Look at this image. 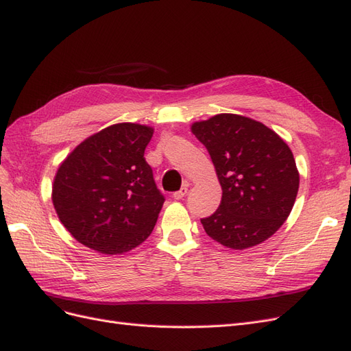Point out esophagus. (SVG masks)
<instances>
[{"label": "esophagus", "instance_id": "esophagus-1", "mask_svg": "<svg viewBox=\"0 0 351 351\" xmlns=\"http://www.w3.org/2000/svg\"><path fill=\"white\" fill-rule=\"evenodd\" d=\"M186 193H188V186H186V185H184V186L181 188V190L173 193V199H175V200H182L184 197L186 195Z\"/></svg>", "mask_w": 351, "mask_h": 351}]
</instances>
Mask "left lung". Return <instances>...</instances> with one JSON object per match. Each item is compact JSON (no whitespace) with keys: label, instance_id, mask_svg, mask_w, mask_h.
<instances>
[{"label":"left lung","instance_id":"obj_1","mask_svg":"<svg viewBox=\"0 0 351 351\" xmlns=\"http://www.w3.org/2000/svg\"><path fill=\"white\" fill-rule=\"evenodd\" d=\"M217 170L219 208L202 223L230 249L263 243L289 217L300 173L287 143L267 125L237 114H218L191 125Z\"/></svg>","mask_w":351,"mask_h":351}]
</instances>
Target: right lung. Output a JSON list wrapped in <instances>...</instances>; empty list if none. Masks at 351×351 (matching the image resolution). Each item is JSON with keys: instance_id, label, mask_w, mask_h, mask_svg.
I'll use <instances>...</instances> for the list:
<instances>
[{"instance_id": "obj_1", "label": "right lung", "mask_w": 351, "mask_h": 351, "mask_svg": "<svg viewBox=\"0 0 351 351\" xmlns=\"http://www.w3.org/2000/svg\"><path fill=\"white\" fill-rule=\"evenodd\" d=\"M152 133L148 125L112 124L62 161L51 200L60 222L82 245L117 255L151 234L165 203L143 157Z\"/></svg>"}]
</instances>
